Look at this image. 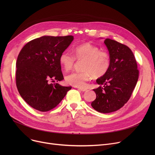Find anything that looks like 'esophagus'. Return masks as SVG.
Instances as JSON below:
<instances>
[{
    "instance_id": "obj_1",
    "label": "esophagus",
    "mask_w": 155,
    "mask_h": 155,
    "mask_svg": "<svg viewBox=\"0 0 155 155\" xmlns=\"http://www.w3.org/2000/svg\"><path fill=\"white\" fill-rule=\"evenodd\" d=\"M79 91H82V92H85V91H87V89L86 88H82V87H78L77 88Z\"/></svg>"
}]
</instances>
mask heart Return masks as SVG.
Instances as JSON below:
<instances>
[{
    "mask_svg": "<svg viewBox=\"0 0 155 155\" xmlns=\"http://www.w3.org/2000/svg\"><path fill=\"white\" fill-rule=\"evenodd\" d=\"M76 60H84L82 64L83 70L69 73L65 77V80L68 84L77 87H84L94 75L95 77L104 76L108 71L110 65L109 54L89 43L75 47L73 54L65 50L59 56L60 64L65 71L73 68Z\"/></svg>",
    "mask_w": 155,
    "mask_h": 155,
    "instance_id": "1",
    "label": "heart"
}]
</instances>
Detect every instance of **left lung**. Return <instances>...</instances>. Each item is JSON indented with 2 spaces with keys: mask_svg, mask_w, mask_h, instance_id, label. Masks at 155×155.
Returning <instances> with one entry per match:
<instances>
[{
  "mask_svg": "<svg viewBox=\"0 0 155 155\" xmlns=\"http://www.w3.org/2000/svg\"><path fill=\"white\" fill-rule=\"evenodd\" d=\"M110 58L107 73L96 82L102 85L94 89L96 99L91 105L97 111L110 113L123 107L131 97L139 77L135 57L128 46L116 41L106 39Z\"/></svg>",
  "mask_w": 155,
  "mask_h": 155,
  "instance_id": "1",
  "label": "left lung"
}]
</instances>
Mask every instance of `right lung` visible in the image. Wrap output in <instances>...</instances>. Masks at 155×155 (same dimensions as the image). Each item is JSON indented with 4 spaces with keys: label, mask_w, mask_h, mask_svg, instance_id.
<instances>
[{
    "label": "right lung",
    "mask_w": 155,
    "mask_h": 155,
    "mask_svg": "<svg viewBox=\"0 0 155 155\" xmlns=\"http://www.w3.org/2000/svg\"><path fill=\"white\" fill-rule=\"evenodd\" d=\"M73 40V36H45L22 48L16 61V86L32 108L41 112L54 109L71 88L51 82L64 79L59 56Z\"/></svg>",
    "instance_id": "right-lung-1"
}]
</instances>
